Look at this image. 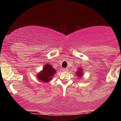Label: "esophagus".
Returning a JSON list of instances; mask_svg holds the SVG:
<instances>
[{"label": "esophagus", "instance_id": "34e87169", "mask_svg": "<svg viewBox=\"0 0 121 121\" xmlns=\"http://www.w3.org/2000/svg\"><path fill=\"white\" fill-rule=\"evenodd\" d=\"M62 70H63V71H68V68H63Z\"/></svg>", "mask_w": 121, "mask_h": 121}]
</instances>
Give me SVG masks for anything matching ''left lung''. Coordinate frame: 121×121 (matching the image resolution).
<instances>
[{
    "label": "left lung",
    "mask_w": 121,
    "mask_h": 121,
    "mask_svg": "<svg viewBox=\"0 0 121 121\" xmlns=\"http://www.w3.org/2000/svg\"><path fill=\"white\" fill-rule=\"evenodd\" d=\"M76 74H78V77H82V70L81 68H78V71L76 72Z\"/></svg>",
    "instance_id": "1"
}]
</instances>
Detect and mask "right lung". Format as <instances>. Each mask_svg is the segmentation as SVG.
Masks as SVG:
<instances>
[{"mask_svg":"<svg viewBox=\"0 0 121 121\" xmlns=\"http://www.w3.org/2000/svg\"><path fill=\"white\" fill-rule=\"evenodd\" d=\"M56 71L50 64H46L43 67V70L37 74V79L42 82H48L52 79V77L54 76Z\"/></svg>","mask_w":121,"mask_h":121,"instance_id":"obj_1","label":"right lung"}]
</instances>
